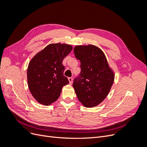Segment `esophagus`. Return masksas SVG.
Masks as SVG:
<instances>
[{"mask_svg":"<svg viewBox=\"0 0 147 147\" xmlns=\"http://www.w3.org/2000/svg\"><path fill=\"white\" fill-rule=\"evenodd\" d=\"M68 80H69V83L71 84L72 83V82H73V78H72V77H69L68 78Z\"/></svg>","mask_w":147,"mask_h":147,"instance_id":"obj_1","label":"esophagus"}]
</instances>
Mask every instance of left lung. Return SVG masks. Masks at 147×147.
<instances>
[{
  "label": "left lung",
  "instance_id": "8db88e82",
  "mask_svg": "<svg viewBox=\"0 0 147 147\" xmlns=\"http://www.w3.org/2000/svg\"><path fill=\"white\" fill-rule=\"evenodd\" d=\"M74 52L80 61L81 72L73 87L80 102L86 107L99 104L108 95L114 82L104 53L94 45L76 46Z\"/></svg>",
  "mask_w": 147,
  "mask_h": 147
}]
</instances>
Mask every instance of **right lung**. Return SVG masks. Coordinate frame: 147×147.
<instances>
[{
	"label": "right lung",
	"mask_w": 147,
	"mask_h": 147,
	"mask_svg": "<svg viewBox=\"0 0 147 147\" xmlns=\"http://www.w3.org/2000/svg\"><path fill=\"white\" fill-rule=\"evenodd\" d=\"M72 50L66 44L47 46L31 59L28 68L30 92L40 104L48 105L59 98L63 87L69 83L64 75V57Z\"/></svg>",
	"instance_id": "add662e5"
}]
</instances>
